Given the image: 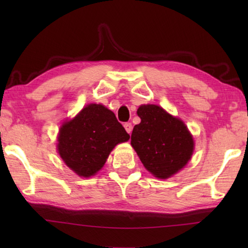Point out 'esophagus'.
Returning <instances> with one entry per match:
<instances>
[{
    "mask_svg": "<svg viewBox=\"0 0 248 248\" xmlns=\"http://www.w3.org/2000/svg\"><path fill=\"white\" fill-rule=\"evenodd\" d=\"M124 127L125 129V131H127L128 133H131V131H132V124H131V123H125L124 124Z\"/></svg>",
    "mask_w": 248,
    "mask_h": 248,
    "instance_id": "1",
    "label": "esophagus"
}]
</instances>
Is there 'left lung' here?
Listing matches in <instances>:
<instances>
[{"instance_id":"left-lung-1","label":"left lung","mask_w":248,"mask_h":248,"mask_svg":"<svg viewBox=\"0 0 248 248\" xmlns=\"http://www.w3.org/2000/svg\"><path fill=\"white\" fill-rule=\"evenodd\" d=\"M141 123L131 134V145L142 164L157 178H169L189 161L194 140L182 120L156 105L138 109Z\"/></svg>"}]
</instances>
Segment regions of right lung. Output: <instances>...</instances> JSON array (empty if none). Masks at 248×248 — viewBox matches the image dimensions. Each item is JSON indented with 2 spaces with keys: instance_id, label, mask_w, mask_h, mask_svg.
Instances as JSON below:
<instances>
[{
  "instance_id": "add662e5",
  "label": "right lung",
  "mask_w": 248,
  "mask_h": 248,
  "mask_svg": "<svg viewBox=\"0 0 248 248\" xmlns=\"http://www.w3.org/2000/svg\"><path fill=\"white\" fill-rule=\"evenodd\" d=\"M129 138L114 112L103 105L91 104L62 125L58 151L71 170L90 177L104 166L115 145Z\"/></svg>"
}]
</instances>
